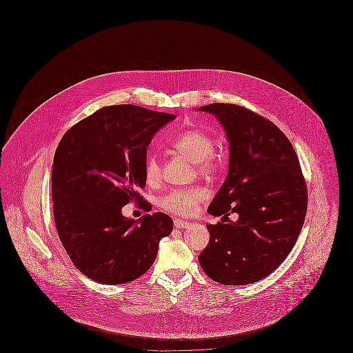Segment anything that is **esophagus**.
I'll list each match as a JSON object with an SVG mask.
<instances>
[{
  "mask_svg": "<svg viewBox=\"0 0 353 353\" xmlns=\"http://www.w3.org/2000/svg\"><path fill=\"white\" fill-rule=\"evenodd\" d=\"M173 225L176 229H186L190 226V222L185 221V219H173Z\"/></svg>",
  "mask_w": 353,
  "mask_h": 353,
  "instance_id": "1",
  "label": "esophagus"
}]
</instances>
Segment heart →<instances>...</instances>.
Instances as JSON below:
<instances>
[{
    "label": "heart",
    "instance_id": "1",
    "mask_svg": "<svg viewBox=\"0 0 353 353\" xmlns=\"http://www.w3.org/2000/svg\"><path fill=\"white\" fill-rule=\"evenodd\" d=\"M170 147L196 163L199 173L206 179H214L225 170L226 164L223 156L214 152L213 137L203 131L186 130L170 141ZM144 176L148 184L159 183L161 177L160 163L154 153H150L145 159ZM206 197L208 192L201 186L174 189L161 197L159 205L168 213L186 217L193 214Z\"/></svg>",
    "mask_w": 353,
    "mask_h": 353
}]
</instances>
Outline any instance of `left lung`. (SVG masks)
<instances>
[{"label":"left lung","instance_id":"1","mask_svg":"<svg viewBox=\"0 0 353 353\" xmlns=\"http://www.w3.org/2000/svg\"><path fill=\"white\" fill-rule=\"evenodd\" d=\"M230 141L228 179L208 213L229 223L208 225L210 241L199 261L205 274L226 285H250L276 269L294 248L308 194L298 156L272 121L246 107L212 103Z\"/></svg>","mask_w":353,"mask_h":353}]
</instances>
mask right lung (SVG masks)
Wrapping results in <instances>:
<instances>
[{
	"instance_id": "right-lung-1",
	"label": "right lung",
	"mask_w": 353,
	"mask_h": 353,
	"mask_svg": "<svg viewBox=\"0 0 353 353\" xmlns=\"http://www.w3.org/2000/svg\"><path fill=\"white\" fill-rule=\"evenodd\" d=\"M174 118L132 104L108 105L61 139L51 173L55 228L71 262L90 279L132 282L151 268L160 239L172 233L167 214H145L136 223L123 217L121 208L143 201L147 147Z\"/></svg>"
}]
</instances>
